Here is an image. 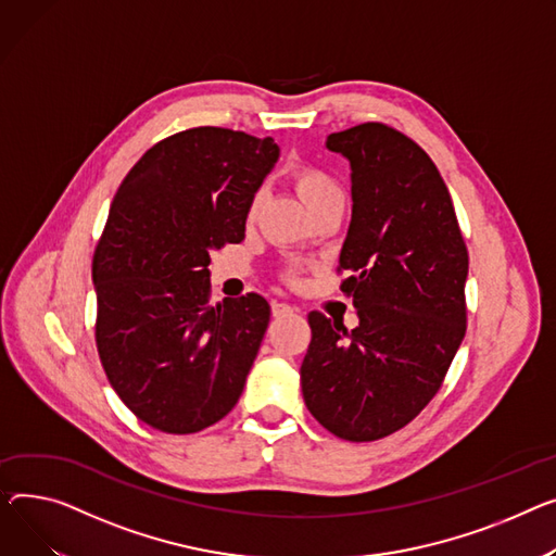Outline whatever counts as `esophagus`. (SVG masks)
Segmentation results:
<instances>
[{
    "label": "esophagus",
    "instance_id": "1",
    "mask_svg": "<svg viewBox=\"0 0 556 556\" xmlns=\"http://www.w3.org/2000/svg\"><path fill=\"white\" fill-rule=\"evenodd\" d=\"M292 313H294V308L290 304H281V302L273 304V317H288Z\"/></svg>",
    "mask_w": 556,
    "mask_h": 556
}]
</instances>
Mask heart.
Returning <instances> with one entry per match:
<instances>
[{"label":"heart","instance_id":"obj_1","mask_svg":"<svg viewBox=\"0 0 556 556\" xmlns=\"http://www.w3.org/2000/svg\"><path fill=\"white\" fill-rule=\"evenodd\" d=\"M292 185L298 190L300 199L306 203V207L315 214L328 205H344L346 194L344 188L340 185V180L336 176H330L326 169L315 167V165H300L292 169ZM264 190H256L250 199V207H248V216L254 218L256 212L262 210L264 203ZM286 279L294 281L298 279V270L292 266L286 270Z\"/></svg>","mask_w":556,"mask_h":556}]
</instances>
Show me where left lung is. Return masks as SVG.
<instances>
[{"label": "left lung", "instance_id": "8db88e82", "mask_svg": "<svg viewBox=\"0 0 556 556\" xmlns=\"http://www.w3.org/2000/svg\"><path fill=\"white\" fill-rule=\"evenodd\" d=\"M351 161L353 218L342 292L359 326L308 315L302 391L313 418L351 442L409 425L445 380L467 330V245L445 180L422 147L384 123L330 134Z\"/></svg>", "mask_w": 556, "mask_h": 556}]
</instances>
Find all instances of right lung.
<instances>
[{"label": "right lung", "mask_w": 556, "mask_h": 556, "mask_svg": "<svg viewBox=\"0 0 556 556\" xmlns=\"http://www.w3.org/2000/svg\"><path fill=\"white\" fill-rule=\"evenodd\" d=\"M273 138L194 127L129 169L93 252L96 346L127 409L165 433L232 412L270 321L256 292L210 304V250L239 243Z\"/></svg>", "instance_id": "right-lung-1"}]
</instances>
